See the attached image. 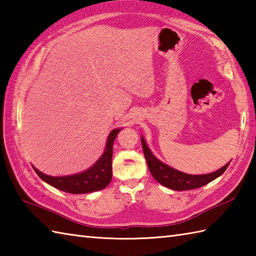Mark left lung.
<instances>
[{"label":"left lung","mask_w":256,"mask_h":256,"mask_svg":"<svg viewBox=\"0 0 256 256\" xmlns=\"http://www.w3.org/2000/svg\"><path fill=\"white\" fill-rule=\"evenodd\" d=\"M140 142H142L144 156L146 162H148V166L152 176L160 184H162V186L170 188L172 190H178V192L196 189L204 186V184H209L210 182L214 180L216 178L221 176L230 164V162H228L226 165L220 168V170L214 172L206 174V175H188V174L174 170V168L157 160L153 153L150 150L148 146L146 145L143 138H140Z\"/></svg>","instance_id":"obj_1"}]
</instances>
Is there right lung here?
<instances>
[{"label":"right lung","instance_id":"obj_1","mask_svg":"<svg viewBox=\"0 0 256 256\" xmlns=\"http://www.w3.org/2000/svg\"><path fill=\"white\" fill-rule=\"evenodd\" d=\"M121 130V128H120ZM120 130H113L106 140V150L96 164L84 172L64 177H52L42 174L32 166L42 180L62 192L69 194H86L106 188L112 179L113 142Z\"/></svg>","mask_w":256,"mask_h":256}]
</instances>
